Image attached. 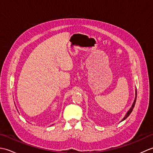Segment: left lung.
I'll use <instances>...</instances> for the list:
<instances>
[{
    "label": "left lung",
    "mask_w": 153,
    "mask_h": 153,
    "mask_svg": "<svg viewBox=\"0 0 153 153\" xmlns=\"http://www.w3.org/2000/svg\"><path fill=\"white\" fill-rule=\"evenodd\" d=\"M136 99H137V90L135 89V100H134V103H133V105H132L131 107V108H130V109H129V110H128V112L126 113V116H124V118H123L122 119V120L121 122H122V121H123V120H126V119L127 118H128V117L129 116V114H130L131 113L132 110H133V109H134V106H135V105Z\"/></svg>",
    "instance_id": "left-lung-1"
}]
</instances>
